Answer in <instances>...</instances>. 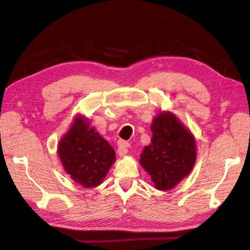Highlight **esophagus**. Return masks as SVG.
Returning <instances> with one entry per match:
<instances>
[{
	"label": "esophagus",
	"instance_id": "esophagus-1",
	"mask_svg": "<svg viewBox=\"0 0 250 250\" xmlns=\"http://www.w3.org/2000/svg\"><path fill=\"white\" fill-rule=\"evenodd\" d=\"M128 147H129V144L125 141L120 140L118 143V154L120 156H124L128 153Z\"/></svg>",
	"mask_w": 250,
	"mask_h": 250
}]
</instances>
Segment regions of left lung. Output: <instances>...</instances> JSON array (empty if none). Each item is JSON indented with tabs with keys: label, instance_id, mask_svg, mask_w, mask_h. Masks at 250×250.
I'll list each match as a JSON object with an SVG mask.
<instances>
[{
	"label": "left lung",
	"instance_id": "1",
	"mask_svg": "<svg viewBox=\"0 0 250 250\" xmlns=\"http://www.w3.org/2000/svg\"><path fill=\"white\" fill-rule=\"evenodd\" d=\"M151 130V144L144 148L140 163L157 190L168 191L193 169L197 154L195 140L171 112L158 115Z\"/></svg>",
	"mask_w": 250,
	"mask_h": 250
}]
</instances>
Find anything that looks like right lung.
Returning a JSON list of instances; mask_svg holds the SVG:
<instances>
[{"label": "right lung", "mask_w": 250, "mask_h": 250, "mask_svg": "<svg viewBox=\"0 0 250 250\" xmlns=\"http://www.w3.org/2000/svg\"><path fill=\"white\" fill-rule=\"evenodd\" d=\"M58 155L69 176L84 188L99 186L116 160L115 150L107 141L81 117L60 140Z\"/></svg>", "instance_id": "1"}]
</instances>
